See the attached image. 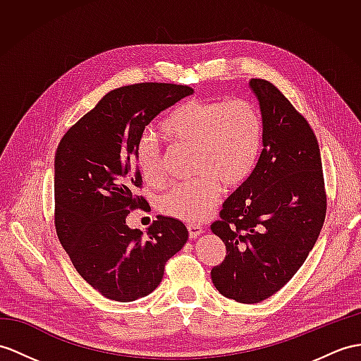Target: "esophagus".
Listing matches in <instances>:
<instances>
[{
  "label": "esophagus",
  "mask_w": 361,
  "mask_h": 361,
  "mask_svg": "<svg viewBox=\"0 0 361 361\" xmlns=\"http://www.w3.org/2000/svg\"><path fill=\"white\" fill-rule=\"evenodd\" d=\"M204 233V228L200 225H188V234L190 239H197V237Z\"/></svg>",
  "instance_id": "34e87169"
}]
</instances>
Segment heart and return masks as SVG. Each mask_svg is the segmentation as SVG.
<instances>
[{
    "mask_svg": "<svg viewBox=\"0 0 361 361\" xmlns=\"http://www.w3.org/2000/svg\"><path fill=\"white\" fill-rule=\"evenodd\" d=\"M161 130L178 147H191L197 178L166 191L159 200L164 214L197 224L221 197L222 182L237 187L248 179L260 153L263 124L256 105L247 99H190L166 114ZM136 161L150 187H162L165 169L161 147L152 135L137 140Z\"/></svg>",
    "mask_w": 361,
    "mask_h": 361,
    "instance_id": "obj_1",
    "label": "heart"
}]
</instances>
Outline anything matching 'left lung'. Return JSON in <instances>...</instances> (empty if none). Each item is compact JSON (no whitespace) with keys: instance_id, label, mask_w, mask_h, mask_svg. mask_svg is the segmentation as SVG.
<instances>
[{"instance_id":"8db88e82","label":"left lung","mask_w":361,"mask_h":361,"mask_svg":"<svg viewBox=\"0 0 361 361\" xmlns=\"http://www.w3.org/2000/svg\"><path fill=\"white\" fill-rule=\"evenodd\" d=\"M263 150L242 185L224 202L211 231L226 256L211 269L222 295L259 303L283 288L314 248L326 216L317 137L276 85L251 79Z\"/></svg>"}]
</instances>
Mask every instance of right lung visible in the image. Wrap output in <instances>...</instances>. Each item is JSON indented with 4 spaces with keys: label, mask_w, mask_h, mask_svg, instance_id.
<instances>
[{
    "label": "right lung",
    "mask_w": 361,
    "mask_h": 361,
    "mask_svg": "<svg viewBox=\"0 0 361 361\" xmlns=\"http://www.w3.org/2000/svg\"><path fill=\"white\" fill-rule=\"evenodd\" d=\"M187 85L142 82L111 90L70 128L55 154L58 239L87 283L104 297L133 302L162 282L166 260L183 248L188 230L159 216L144 234L126 224L144 207L136 145L145 127L178 101Z\"/></svg>",
    "instance_id": "add662e5"
}]
</instances>
